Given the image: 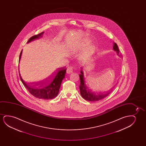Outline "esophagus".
Instances as JSON below:
<instances>
[{
    "instance_id": "obj_1",
    "label": "esophagus",
    "mask_w": 146,
    "mask_h": 146,
    "mask_svg": "<svg viewBox=\"0 0 146 146\" xmlns=\"http://www.w3.org/2000/svg\"><path fill=\"white\" fill-rule=\"evenodd\" d=\"M73 69H74L73 66H69L68 68H67V73H72V72H73Z\"/></svg>"
}]
</instances>
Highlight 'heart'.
Wrapping results in <instances>:
<instances>
[{"label": "heart", "mask_w": 146, "mask_h": 146, "mask_svg": "<svg viewBox=\"0 0 146 146\" xmlns=\"http://www.w3.org/2000/svg\"><path fill=\"white\" fill-rule=\"evenodd\" d=\"M88 42H84L82 43L81 44V46H83V47H86L87 46H88ZM92 51L91 50V51H88L87 52H86V53H85V54L82 56V57H81V59H82V61H88L89 59V58H90V56H91V55H92Z\"/></svg>", "instance_id": "heart-1"}]
</instances>
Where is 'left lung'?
<instances>
[{"label": "left lung", "mask_w": 146, "mask_h": 146, "mask_svg": "<svg viewBox=\"0 0 146 146\" xmlns=\"http://www.w3.org/2000/svg\"><path fill=\"white\" fill-rule=\"evenodd\" d=\"M113 49L117 52V54H119V49L118 48L117 44L116 43H114L113 46ZM82 69V68H81ZM84 75L82 70H81V73L79 74L80 77V85L79 86L80 88V94L83 98L86 100L89 101H98L100 100H102L103 98H105L108 96L111 91L106 92L105 93H95L92 92L88 88V86H87L85 81L84 80Z\"/></svg>", "instance_id": "left-lung-1"}]
</instances>
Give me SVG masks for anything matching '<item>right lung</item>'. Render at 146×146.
Segmentation results:
<instances>
[{
	"label": "right lung",
	"instance_id": "1",
	"mask_svg": "<svg viewBox=\"0 0 146 146\" xmlns=\"http://www.w3.org/2000/svg\"><path fill=\"white\" fill-rule=\"evenodd\" d=\"M44 32L32 36L28 40L27 43L35 39H38L42 36ZM22 50L20 52L19 62L22 54ZM66 69L65 67L58 68L49 78L42 82L35 84H27L20 76V80L27 88L30 94L36 98L45 100H51L58 95L62 81L65 78Z\"/></svg>",
	"mask_w": 146,
	"mask_h": 146
}]
</instances>
